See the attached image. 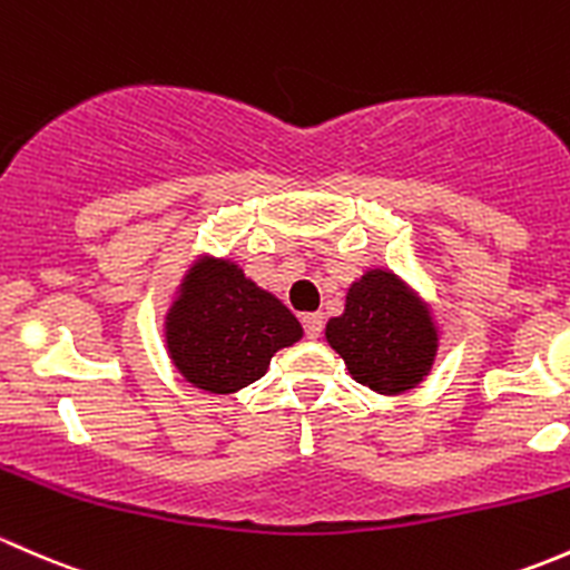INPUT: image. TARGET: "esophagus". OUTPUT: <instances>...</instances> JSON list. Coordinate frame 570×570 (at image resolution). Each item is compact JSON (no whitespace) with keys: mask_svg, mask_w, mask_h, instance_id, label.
Instances as JSON below:
<instances>
[{"mask_svg":"<svg viewBox=\"0 0 570 570\" xmlns=\"http://www.w3.org/2000/svg\"><path fill=\"white\" fill-rule=\"evenodd\" d=\"M302 326H304V334H307L309 340H318L321 332H324V315H321V313H304L302 315Z\"/></svg>","mask_w":570,"mask_h":570,"instance_id":"34e87169","label":"esophagus"}]
</instances>
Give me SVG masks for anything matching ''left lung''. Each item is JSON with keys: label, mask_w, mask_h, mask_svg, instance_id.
Returning a JSON list of instances; mask_svg holds the SVG:
<instances>
[{"label": "left lung", "mask_w": 570, "mask_h": 570, "mask_svg": "<svg viewBox=\"0 0 570 570\" xmlns=\"http://www.w3.org/2000/svg\"><path fill=\"white\" fill-rule=\"evenodd\" d=\"M326 340L360 384L381 395L412 390L436 356V326L425 304L392 272H367L348 287L345 313Z\"/></svg>", "instance_id": "1"}]
</instances>
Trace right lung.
Returning <instances> with one entry per match:
<instances>
[{
  "instance_id": "add662e5",
  "label": "right lung",
  "mask_w": 570,
  "mask_h": 570,
  "mask_svg": "<svg viewBox=\"0 0 570 570\" xmlns=\"http://www.w3.org/2000/svg\"><path fill=\"white\" fill-rule=\"evenodd\" d=\"M302 337L296 315L230 261H199L167 315V348L189 384L230 395Z\"/></svg>"
}]
</instances>
